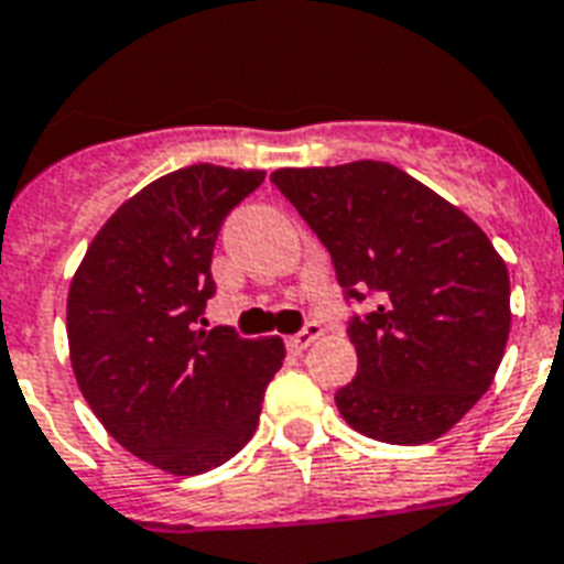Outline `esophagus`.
<instances>
[{
  "mask_svg": "<svg viewBox=\"0 0 564 564\" xmlns=\"http://www.w3.org/2000/svg\"><path fill=\"white\" fill-rule=\"evenodd\" d=\"M321 333H324V329H321V324H315V321H312V324H306V327L300 329L297 336L288 338V347H291L294 354H303V350H306V347L312 345L317 336H321Z\"/></svg>",
  "mask_w": 564,
  "mask_h": 564,
  "instance_id": "34e87169",
  "label": "esophagus"
}]
</instances>
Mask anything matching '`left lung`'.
Masks as SVG:
<instances>
[{
    "instance_id": "8db88e82",
    "label": "left lung",
    "mask_w": 564,
    "mask_h": 564,
    "mask_svg": "<svg viewBox=\"0 0 564 564\" xmlns=\"http://www.w3.org/2000/svg\"><path fill=\"white\" fill-rule=\"evenodd\" d=\"M270 181L327 247L354 315L357 378L336 408L359 434L419 446L458 425L494 383L508 329L506 261L473 219L408 172L357 160Z\"/></svg>"
}]
</instances>
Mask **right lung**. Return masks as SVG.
<instances>
[{"label": "right lung", "instance_id": "obj_1", "mask_svg": "<svg viewBox=\"0 0 564 564\" xmlns=\"http://www.w3.org/2000/svg\"><path fill=\"white\" fill-rule=\"evenodd\" d=\"M261 169H177L127 198L91 240L67 294L79 392L112 437L172 476L226 464L256 434L282 338L198 329L214 297L223 219Z\"/></svg>", "mask_w": 564, "mask_h": 564}]
</instances>
